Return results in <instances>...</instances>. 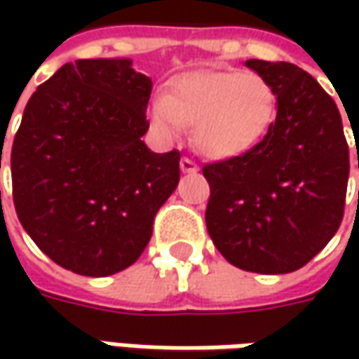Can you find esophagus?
Listing matches in <instances>:
<instances>
[{
    "label": "esophagus",
    "mask_w": 359,
    "mask_h": 359,
    "mask_svg": "<svg viewBox=\"0 0 359 359\" xmlns=\"http://www.w3.org/2000/svg\"><path fill=\"white\" fill-rule=\"evenodd\" d=\"M180 170L184 173H196L198 172V165H196V161L189 158H184L180 161Z\"/></svg>",
    "instance_id": "obj_1"
}]
</instances>
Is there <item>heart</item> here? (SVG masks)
I'll use <instances>...</instances> for the list:
<instances>
[{
	"label": "heart",
	"instance_id": "1",
	"mask_svg": "<svg viewBox=\"0 0 359 359\" xmlns=\"http://www.w3.org/2000/svg\"><path fill=\"white\" fill-rule=\"evenodd\" d=\"M214 93H215V97H217V95H219V97H222V95H224V97H226V95H229L228 83H226V81H222V79H215Z\"/></svg>",
	"mask_w": 359,
	"mask_h": 359
}]
</instances>
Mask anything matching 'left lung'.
Returning <instances> with one entry per match:
<instances>
[{"instance_id":"8db88e82","label":"left lung","mask_w":359,"mask_h":359,"mask_svg":"<svg viewBox=\"0 0 359 359\" xmlns=\"http://www.w3.org/2000/svg\"><path fill=\"white\" fill-rule=\"evenodd\" d=\"M151 79L131 60H76L41 83L11 147L13 203L62 268L105 278L130 268L180 182V154L144 144Z\"/></svg>"}]
</instances>
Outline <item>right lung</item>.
Listing matches in <instances>:
<instances>
[{"label": "right lung", "instance_id": "1", "mask_svg": "<svg viewBox=\"0 0 359 359\" xmlns=\"http://www.w3.org/2000/svg\"><path fill=\"white\" fill-rule=\"evenodd\" d=\"M245 65L278 95V116L248 154L203 168L212 189L205 224L231 266L290 273L338 231L350 154L338 107L316 79L299 88L269 62Z\"/></svg>", "mask_w": 359, "mask_h": 359}]
</instances>
